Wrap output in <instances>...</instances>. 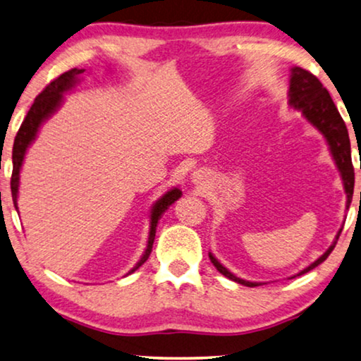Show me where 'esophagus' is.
Returning a JSON list of instances; mask_svg holds the SVG:
<instances>
[{
    "label": "esophagus",
    "mask_w": 361,
    "mask_h": 361,
    "mask_svg": "<svg viewBox=\"0 0 361 361\" xmlns=\"http://www.w3.org/2000/svg\"><path fill=\"white\" fill-rule=\"evenodd\" d=\"M192 176H194V180H195V182H197V180H200L202 177H204V176H202V171H195L194 174H192Z\"/></svg>",
    "instance_id": "1"
}]
</instances>
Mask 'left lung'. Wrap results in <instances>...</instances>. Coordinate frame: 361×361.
Here are the masks:
<instances>
[{
    "label": "left lung",
    "instance_id": "obj_1",
    "mask_svg": "<svg viewBox=\"0 0 361 361\" xmlns=\"http://www.w3.org/2000/svg\"><path fill=\"white\" fill-rule=\"evenodd\" d=\"M289 103L294 110L302 113V116L307 120L310 125L317 128L322 133L325 141H327L330 154H332L337 169L342 176L343 180V189L347 194V209L350 207L353 197V185H355V171L352 164V151H350V137L345 121L340 116V113L335 106L330 93L327 92L317 77L314 73L300 67L290 68V80H289ZM342 231V230H340ZM340 231L335 236V241L330 245V248L325 253L314 261L312 264H309L307 268L300 271V274L309 273L310 269H314L315 266L324 263L327 259V256L332 253V250L337 245V240L340 236ZM209 258L216 269L220 271L225 278H228L235 283L248 286V288H255L259 286V283H251V281H245L236 278L235 274H231L224 264H220V261L215 258L214 255L209 253Z\"/></svg>",
    "mask_w": 361,
    "mask_h": 361
}]
</instances>
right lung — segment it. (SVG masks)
Here are the masks:
<instances>
[{"mask_svg":"<svg viewBox=\"0 0 361 361\" xmlns=\"http://www.w3.org/2000/svg\"><path fill=\"white\" fill-rule=\"evenodd\" d=\"M85 72V68H72V71L63 72L62 75H59L56 80H52L49 85L44 88V90L39 93L34 100L32 106L29 108L26 118H24L21 128H19L16 137H14L13 145V176H11V194H13V202L14 207L18 209V189H19V171H21L24 156H26V151L31 142L36 140L39 128L44 121L47 120L49 116L52 115L54 111L61 106L63 100V93L71 90V88L78 82V75ZM182 195V192L174 187L169 192H166L164 195L161 197L159 200L152 205L151 210V228H149V236H147V246L142 253L141 259L137 261V264L133 268L130 273H135V271L140 268V266L145 263V261L149 258L152 251V243H154L156 236V226L157 221L162 216V214L169 209V207L174 204V202Z\"/></svg>","mask_w":361,"mask_h":361,"instance_id":"obj_1","label":"right lung"}]
</instances>
